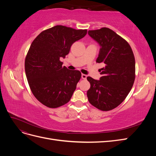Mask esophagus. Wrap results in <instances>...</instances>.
I'll use <instances>...</instances> for the list:
<instances>
[{"mask_svg": "<svg viewBox=\"0 0 156 156\" xmlns=\"http://www.w3.org/2000/svg\"><path fill=\"white\" fill-rule=\"evenodd\" d=\"M81 77H82L83 79H86L87 77V75L82 74V75H81Z\"/></svg>", "mask_w": 156, "mask_h": 156, "instance_id": "34e87169", "label": "esophagus"}]
</instances>
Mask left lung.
Wrapping results in <instances>:
<instances>
[{"label": "left lung", "instance_id": "1", "mask_svg": "<svg viewBox=\"0 0 156 156\" xmlns=\"http://www.w3.org/2000/svg\"><path fill=\"white\" fill-rule=\"evenodd\" d=\"M88 35L100 46L96 62L102 63L100 80L88 77L90 88L88 100L98 109L107 111L122 103L133 85L135 60L129 44L108 28L88 30Z\"/></svg>", "mask_w": 156, "mask_h": 156}]
</instances>
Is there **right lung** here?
Segmentation results:
<instances>
[{"label": "right lung", "mask_w": 156, "mask_h": 156, "mask_svg": "<svg viewBox=\"0 0 156 156\" xmlns=\"http://www.w3.org/2000/svg\"><path fill=\"white\" fill-rule=\"evenodd\" d=\"M87 33V30L56 25L41 32L32 41L26 56L25 73L32 94L43 105L57 108L70 100L81 73L62 67L60 59Z\"/></svg>", "instance_id": "1"}]
</instances>
